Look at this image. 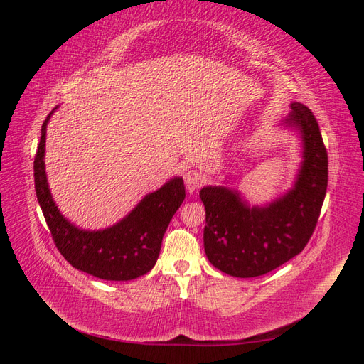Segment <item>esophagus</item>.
<instances>
[{"label": "esophagus", "instance_id": "34e87169", "mask_svg": "<svg viewBox=\"0 0 364 364\" xmlns=\"http://www.w3.org/2000/svg\"><path fill=\"white\" fill-rule=\"evenodd\" d=\"M183 181H185V186L186 190L190 193L196 191L199 186H202L203 183V176L199 170H188L183 176Z\"/></svg>", "mask_w": 364, "mask_h": 364}]
</instances>
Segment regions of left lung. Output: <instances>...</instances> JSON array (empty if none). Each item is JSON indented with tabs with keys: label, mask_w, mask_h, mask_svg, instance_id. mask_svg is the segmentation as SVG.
Wrapping results in <instances>:
<instances>
[{
	"label": "left lung",
	"mask_w": 364,
	"mask_h": 364,
	"mask_svg": "<svg viewBox=\"0 0 364 364\" xmlns=\"http://www.w3.org/2000/svg\"><path fill=\"white\" fill-rule=\"evenodd\" d=\"M301 132L302 164L290 191L266 206H249L237 190L205 186L203 245L209 262L237 278L266 274L294 258L317 225L328 186V153L313 112L291 103L282 123Z\"/></svg>",
	"instance_id": "8db88e82"
}]
</instances>
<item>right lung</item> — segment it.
Instances as JSON below:
<instances>
[{
	"label": "right lung",
	"instance_id": "right-lung-1",
	"mask_svg": "<svg viewBox=\"0 0 364 364\" xmlns=\"http://www.w3.org/2000/svg\"><path fill=\"white\" fill-rule=\"evenodd\" d=\"M53 114V112H51ZM51 114L41 129L35 156V190L58 250L73 267L106 281H130L153 269L170 220L185 199L182 178L147 194L111 228L85 230L70 223L54 203L46 174V135Z\"/></svg>",
	"mask_w": 364,
	"mask_h": 364
}]
</instances>
